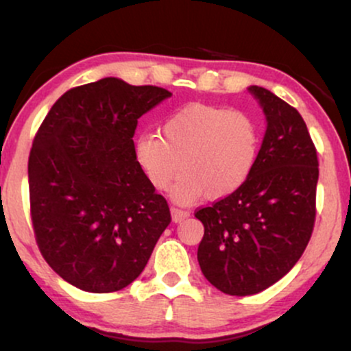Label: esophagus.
Instances as JSON below:
<instances>
[{"label": "esophagus", "instance_id": "esophagus-1", "mask_svg": "<svg viewBox=\"0 0 351 351\" xmlns=\"http://www.w3.org/2000/svg\"><path fill=\"white\" fill-rule=\"evenodd\" d=\"M170 211H171V219L175 221V223H181V221L186 219V217L189 216L188 211H183V209L175 208V206H173Z\"/></svg>", "mask_w": 351, "mask_h": 351}]
</instances>
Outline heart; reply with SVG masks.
<instances>
[{"mask_svg": "<svg viewBox=\"0 0 351 351\" xmlns=\"http://www.w3.org/2000/svg\"><path fill=\"white\" fill-rule=\"evenodd\" d=\"M261 148V127L251 114L228 107L189 104L162 123V136L142 134L134 143L135 162L158 191L170 188L180 201L232 195L247 181Z\"/></svg>", "mask_w": 351, "mask_h": 351, "instance_id": "b5f03b06", "label": "heart"}]
</instances>
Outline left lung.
<instances>
[{"label": "left lung", "mask_w": 351, "mask_h": 351, "mask_svg": "<svg viewBox=\"0 0 351 351\" xmlns=\"http://www.w3.org/2000/svg\"><path fill=\"white\" fill-rule=\"evenodd\" d=\"M265 115L256 167L236 193L201 208V272L217 291L252 295L280 280L307 247L315 223L317 150L295 108L247 87Z\"/></svg>", "instance_id": "obj_1"}]
</instances>
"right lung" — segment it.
Segmentation results:
<instances>
[{
	"mask_svg": "<svg viewBox=\"0 0 351 351\" xmlns=\"http://www.w3.org/2000/svg\"><path fill=\"white\" fill-rule=\"evenodd\" d=\"M167 88L104 77L67 90L34 136L31 217L46 263L86 292L132 284L170 224V208L135 162L138 119Z\"/></svg>",
	"mask_w": 351,
	"mask_h": 351,
	"instance_id": "1",
	"label": "right lung"
}]
</instances>
